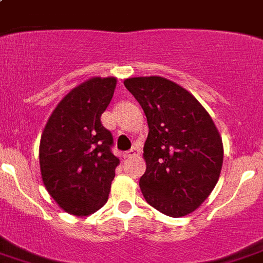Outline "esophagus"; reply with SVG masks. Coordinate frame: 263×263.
I'll return each instance as SVG.
<instances>
[{
    "mask_svg": "<svg viewBox=\"0 0 263 263\" xmlns=\"http://www.w3.org/2000/svg\"><path fill=\"white\" fill-rule=\"evenodd\" d=\"M139 151H141V148H139V146H133V147L130 148L129 151H126V153H125V155L127 156V158H129V156H133V155H137V154H139Z\"/></svg>",
    "mask_w": 263,
    "mask_h": 263,
    "instance_id": "esophagus-1",
    "label": "esophagus"
}]
</instances>
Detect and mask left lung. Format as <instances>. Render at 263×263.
<instances>
[{
	"label": "left lung",
	"instance_id": "left-lung-1",
	"mask_svg": "<svg viewBox=\"0 0 263 263\" xmlns=\"http://www.w3.org/2000/svg\"><path fill=\"white\" fill-rule=\"evenodd\" d=\"M147 117L142 194L160 213L180 218L198 209L215 187L223 143L210 115L194 96L161 77L124 82Z\"/></svg>",
	"mask_w": 263,
	"mask_h": 263
}]
</instances>
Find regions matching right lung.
Listing matches in <instances>:
<instances>
[{
    "instance_id": "obj_1",
    "label": "right lung",
    "mask_w": 263,
    "mask_h": 263,
    "mask_svg": "<svg viewBox=\"0 0 263 263\" xmlns=\"http://www.w3.org/2000/svg\"><path fill=\"white\" fill-rule=\"evenodd\" d=\"M115 78H92L62 99L40 139L39 159L45 187L66 213L88 215L108 201L119 158L100 117L109 105Z\"/></svg>"
}]
</instances>
